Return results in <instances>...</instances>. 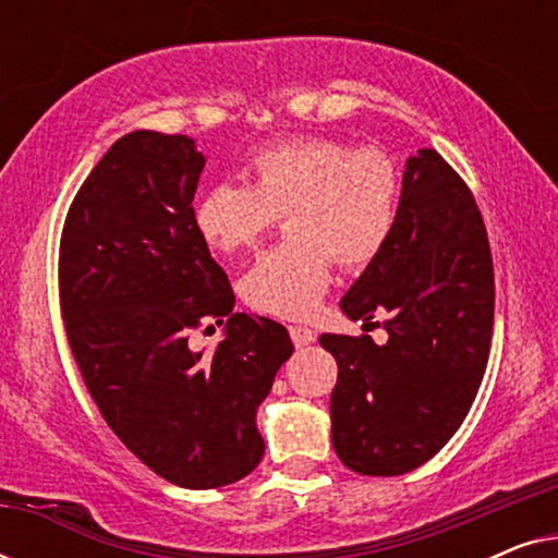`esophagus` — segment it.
<instances>
[{"label": "esophagus", "mask_w": 558, "mask_h": 558, "mask_svg": "<svg viewBox=\"0 0 558 558\" xmlns=\"http://www.w3.org/2000/svg\"><path fill=\"white\" fill-rule=\"evenodd\" d=\"M289 335H292V342L296 348H304L310 345V342H315V330H310V327L304 325H292L289 327Z\"/></svg>", "instance_id": "1"}]
</instances>
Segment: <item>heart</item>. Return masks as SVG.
<instances>
[{"label": "heart", "mask_w": 558, "mask_h": 558, "mask_svg": "<svg viewBox=\"0 0 558 558\" xmlns=\"http://www.w3.org/2000/svg\"><path fill=\"white\" fill-rule=\"evenodd\" d=\"M246 182H216L197 197L193 226L216 254L254 246L287 213V243L264 251L241 277L248 307L300 319L315 315L332 262L361 269L388 246L399 220V167L380 149L327 136H292L254 151Z\"/></svg>", "instance_id": "1"}]
</instances>
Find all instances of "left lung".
I'll use <instances>...</instances> for the list:
<instances>
[{
    "instance_id": "8db88e82",
    "label": "left lung",
    "mask_w": 558,
    "mask_h": 558,
    "mask_svg": "<svg viewBox=\"0 0 558 558\" xmlns=\"http://www.w3.org/2000/svg\"><path fill=\"white\" fill-rule=\"evenodd\" d=\"M340 307L363 323L388 312V340L319 338L338 361L335 452L357 475L416 470L452 439L475 401L495 312L483 216L439 151L418 149L407 159L391 241Z\"/></svg>"
}]
</instances>
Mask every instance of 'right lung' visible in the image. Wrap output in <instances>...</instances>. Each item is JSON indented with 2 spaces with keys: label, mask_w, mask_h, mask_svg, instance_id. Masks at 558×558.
I'll return each mask as SVG.
<instances>
[{
  "label": "right lung",
  "mask_w": 558,
  "mask_h": 558,
  "mask_svg": "<svg viewBox=\"0 0 558 558\" xmlns=\"http://www.w3.org/2000/svg\"><path fill=\"white\" fill-rule=\"evenodd\" d=\"M205 157L182 134L111 144L68 210L60 310L90 399L129 452L190 490L231 485L262 462L256 409L292 355L284 325L233 312L226 271L195 233ZM227 323L216 351L189 330Z\"/></svg>",
  "instance_id": "1"
}]
</instances>
